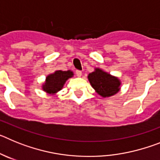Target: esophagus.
I'll list each match as a JSON object with an SVG mask.
<instances>
[{
  "label": "esophagus",
  "instance_id": "esophagus-1",
  "mask_svg": "<svg viewBox=\"0 0 160 160\" xmlns=\"http://www.w3.org/2000/svg\"><path fill=\"white\" fill-rule=\"evenodd\" d=\"M76 75L78 77H81L82 76V71L81 70H76Z\"/></svg>",
  "mask_w": 160,
  "mask_h": 160
}]
</instances>
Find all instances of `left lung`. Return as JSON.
I'll return each mask as SVG.
<instances>
[{
    "label": "left lung",
    "mask_w": 160,
    "mask_h": 160,
    "mask_svg": "<svg viewBox=\"0 0 160 160\" xmlns=\"http://www.w3.org/2000/svg\"><path fill=\"white\" fill-rule=\"evenodd\" d=\"M88 79L96 92L103 98L114 95L120 90L119 79L98 68L89 73Z\"/></svg>",
    "instance_id": "obj_1"
}]
</instances>
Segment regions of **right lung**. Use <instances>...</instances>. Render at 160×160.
Returning <instances> with one entry per match:
<instances>
[{"label": "right lung", "instance_id": "add662e5", "mask_svg": "<svg viewBox=\"0 0 160 160\" xmlns=\"http://www.w3.org/2000/svg\"><path fill=\"white\" fill-rule=\"evenodd\" d=\"M73 72L70 70H67V71L57 70L46 77V82L42 86V89L48 94H56L62 89L66 80L73 77Z\"/></svg>", "mask_w": 160, "mask_h": 160}]
</instances>
